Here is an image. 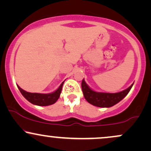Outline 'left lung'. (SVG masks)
I'll return each instance as SVG.
<instances>
[{"mask_svg":"<svg viewBox=\"0 0 151 151\" xmlns=\"http://www.w3.org/2000/svg\"><path fill=\"white\" fill-rule=\"evenodd\" d=\"M133 84L128 89L118 93L96 92L90 89L83 79L81 81V89L84 98L89 104L98 107H111L116 104L125 97L129 93Z\"/></svg>","mask_w":151,"mask_h":151,"instance_id":"obj_1","label":"left lung"}]
</instances>
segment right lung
I'll use <instances>...</instances> for the list:
<instances>
[{"label":"right lung","mask_w":151,"mask_h":151,"mask_svg":"<svg viewBox=\"0 0 151 151\" xmlns=\"http://www.w3.org/2000/svg\"><path fill=\"white\" fill-rule=\"evenodd\" d=\"M65 81L62 83L61 85L58 88L55 92L51 93H30L25 91V90L22 89L20 86H18L19 90L21 92L22 96L25 97L26 99L32 104H35L37 106H49L53 104L55 102L58 101L60 97V93H61L62 86Z\"/></svg>","instance_id":"right-lung-1"}]
</instances>
